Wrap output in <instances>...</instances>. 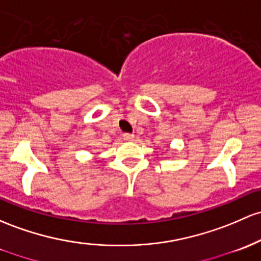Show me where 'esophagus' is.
I'll list each match as a JSON object with an SVG mask.
<instances>
[{"label": "esophagus", "mask_w": 261, "mask_h": 261, "mask_svg": "<svg viewBox=\"0 0 261 261\" xmlns=\"http://www.w3.org/2000/svg\"><path fill=\"white\" fill-rule=\"evenodd\" d=\"M122 139L125 140V141H131V140H134V134H128L126 133L122 135Z\"/></svg>", "instance_id": "esophagus-1"}]
</instances>
